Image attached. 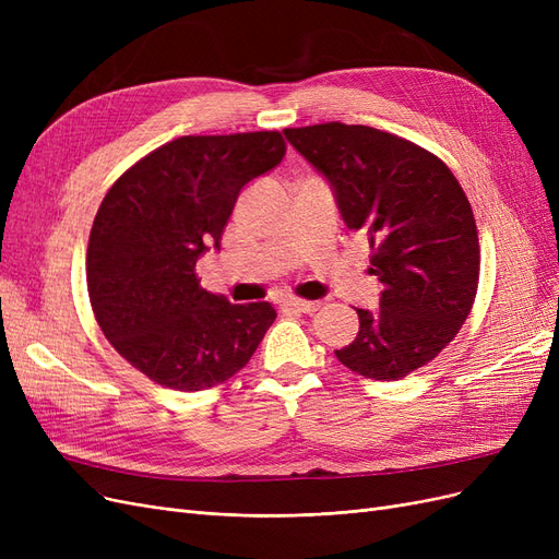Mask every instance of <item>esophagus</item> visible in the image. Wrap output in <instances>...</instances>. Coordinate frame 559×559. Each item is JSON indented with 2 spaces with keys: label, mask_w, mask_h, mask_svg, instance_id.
I'll use <instances>...</instances> for the list:
<instances>
[{
  "label": "esophagus",
  "mask_w": 559,
  "mask_h": 559,
  "mask_svg": "<svg viewBox=\"0 0 559 559\" xmlns=\"http://www.w3.org/2000/svg\"><path fill=\"white\" fill-rule=\"evenodd\" d=\"M321 302L319 300H300V298H286L282 300V310H289V312H302V314H310L317 312Z\"/></svg>",
  "instance_id": "1"
}]
</instances>
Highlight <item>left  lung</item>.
Wrapping results in <instances>:
<instances>
[{
  "label": "left lung",
  "instance_id": "obj_1",
  "mask_svg": "<svg viewBox=\"0 0 559 559\" xmlns=\"http://www.w3.org/2000/svg\"><path fill=\"white\" fill-rule=\"evenodd\" d=\"M284 134L331 181L384 286L376 312L357 308L359 333L337 361L370 380L411 376L452 343L476 300L480 245L466 193L441 158L392 132L331 121Z\"/></svg>",
  "mask_w": 559,
  "mask_h": 559
}]
</instances>
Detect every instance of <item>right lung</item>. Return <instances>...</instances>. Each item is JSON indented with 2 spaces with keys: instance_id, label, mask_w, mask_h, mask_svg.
<instances>
[{
  "instance_id": "right-lung-1",
  "label": "right lung",
  "mask_w": 559,
  "mask_h": 559,
  "mask_svg": "<svg viewBox=\"0 0 559 559\" xmlns=\"http://www.w3.org/2000/svg\"><path fill=\"white\" fill-rule=\"evenodd\" d=\"M282 132L186 134L114 181L91 228L88 296L121 357L160 386L200 392L247 366L277 317L200 286L195 263L218 247L242 186L282 163Z\"/></svg>"
}]
</instances>
